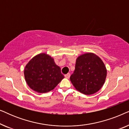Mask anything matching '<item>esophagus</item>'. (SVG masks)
<instances>
[{
  "label": "esophagus",
  "mask_w": 129,
  "mask_h": 129,
  "mask_svg": "<svg viewBox=\"0 0 129 129\" xmlns=\"http://www.w3.org/2000/svg\"><path fill=\"white\" fill-rule=\"evenodd\" d=\"M70 76V73H68V74H66V75H64V77L67 79H69Z\"/></svg>",
  "instance_id": "esophagus-1"
}]
</instances>
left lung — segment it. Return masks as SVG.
Masks as SVG:
<instances>
[{
  "label": "left lung",
  "mask_w": 129,
  "mask_h": 129,
  "mask_svg": "<svg viewBox=\"0 0 129 129\" xmlns=\"http://www.w3.org/2000/svg\"><path fill=\"white\" fill-rule=\"evenodd\" d=\"M106 68L96 54L89 53L77 58L75 70L70 77L76 89L86 95L99 90L105 82Z\"/></svg>",
  "instance_id": "1"
}]
</instances>
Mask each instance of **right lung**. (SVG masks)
Instances as JSON below:
<instances>
[{"instance_id":"1","label":"right lung","mask_w":129,"mask_h":129,"mask_svg":"<svg viewBox=\"0 0 129 129\" xmlns=\"http://www.w3.org/2000/svg\"><path fill=\"white\" fill-rule=\"evenodd\" d=\"M24 75L28 86L41 93L52 90L64 77L53 59L45 53L32 58L26 66Z\"/></svg>"}]
</instances>
